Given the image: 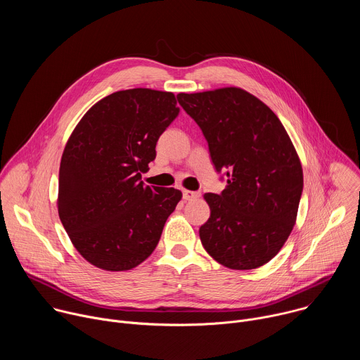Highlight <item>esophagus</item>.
Listing matches in <instances>:
<instances>
[{"instance_id": "obj_1", "label": "esophagus", "mask_w": 360, "mask_h": 360, "mask_svg": "<svg viewBox=\"0 0 360 360\" xmlns=\"http://www.w3.org/2000/svg\"><path fill=\"white\" fill-rule=\"evenodd\" d=\"M182 195H184V199H185V200H192V199L198 198L200 193H199V192H193V191L185 189V191L182 192Z\"/></svg>"}]
</instances>
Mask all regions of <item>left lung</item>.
I'll return each instance as SVG.
<instances>
[{
	"label": "left lung",
	"mask_w": 360,
	"mask_h": 360,
	"mask_svg": "<svg viewBox=\"0 0 360 360\" xmlns=\"http://www.w3.org/2000/svg\"><path fill=\"white\" fill-rule=\"evenodd\" d=\"M179 105L208 141L226 188L205 193L211 217L200 242L221 265L248 271L268 264L296 222L303 172L296 149L274 111L245 89L178 94Z\"/></svg>",
	"instance_id": "1"
}]
</instances>
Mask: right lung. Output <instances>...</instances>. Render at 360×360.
<instances>
[{
  "label": "right lung",
  "mask_w": 360,
  "mask_h": 360,
  "mask_svg": "<svg viewBox=\"0 0 360 360\" xmlns=\"http://www.w3.org/2000/svg\"><path fill=\"white\" fill-rule=\"evenodd\" d=\"M178 114L172 92L134 88L98 101L72 131L60 165L58 214L94 266L129 271L157 248L182 192L145 186L141 172Z\"/></svg>",
  "instance_id": "1"
}]
</instances>
